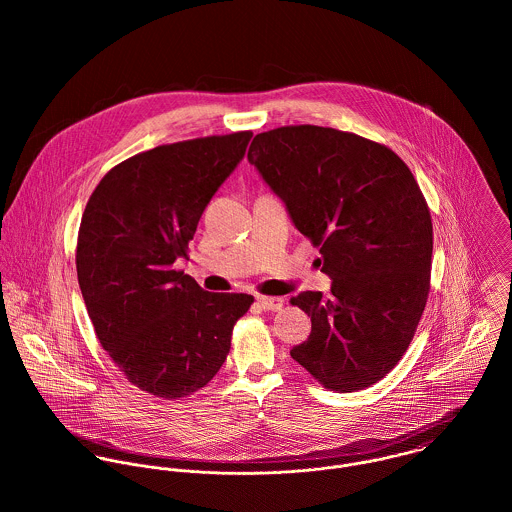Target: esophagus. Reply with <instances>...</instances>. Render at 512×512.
<instances>
[{
  "instance_id": "obj_1",
  "label": "esophagus",
  "mask_w": 512,
  "mask_h": 512,
  "mask_svg": "<svg viewBox=\"0 0 512 512\" xmlns=\"http://www.w3.org/2000/svg\"><path fill=\"white\" fill-rule=\"evenodd\" d=\"M258 303L262 309L266 311H280L284 307V299L282 297H266V295H260L258 297Z\"/></svg>"
}]
</instances>
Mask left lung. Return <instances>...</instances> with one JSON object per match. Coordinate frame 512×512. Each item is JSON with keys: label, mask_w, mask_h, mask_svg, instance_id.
<instances>
[{"label": "left lung", "mask_w": 512, "mask_h": 512, "mask_svg": "<svg viewBox=\"0 0 512 512\" xmlns=\"http://www.w3.org/2000/svg\"><path fill=\"white\" fill-rule=\"evenodd\" d=\"M248 161L333 280L329 295L290 299L311 317L293 361L329 390H365L400 363L426 309L434 228L418 181L390 147L309 124L258 134Z\"/></svg>", "instance_id": "obj_1"}]
</instances>
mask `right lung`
<instances>
[{
	"label": "right lung",
	"mask_w": 512,
	"mask_h": 512,
	"mask_svg": "<svg viewBox=\"0 0 512 512\" xmlns=\"http://www.w3.org/2000/svg\"><path fill=\"white\" fill-rule=\"evenodd\" d=\"M252 132L153 147L112 167L92 191L76 274L102 349L140 390L185 398L213 380L248 293H213L175 264L244 157Z\"/></svg>",
	"instance_id": "1"
}]
</instances>
